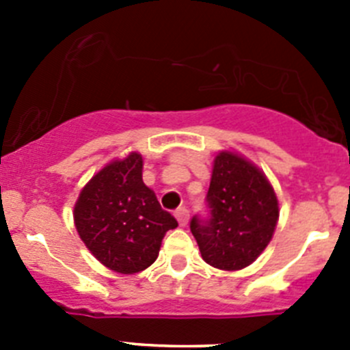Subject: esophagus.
I'll return each mask as SVG.
<instances>
[{
  "mask_svg": "<svg viewBox=\"0 0 350 350\" xmlns=\"http://www.w3.org/2000/svg\"><path fill=\"white\" fill-rule=\"evenodd\" d=\"M175 217H177L178 224L185 226V224H187V221H189V210H187V208L177 210V212H175Z\"/></svg>",
  "mask_w": 350,
  "mask_h": 350,
  "instance_id": "1",
  "label": "esophagus"
}]
</instances>
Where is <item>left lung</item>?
Returning <instances> with one entry per match:
<instances>
[{
	"label": "left lung",
	"mask_w": 350,
	"mask_h": 350,
	"mask_svg": "<svg viewBox=\"0 0 350 350\" xmlns=\"http://www.w3.org/2000/svg\"><path fill=\"white\" fill-rule=\"evenodd\" d=\"M206 202L208 221H191L203 261L224 271L252 265L279 222V200L267 175L242 154L221 150L213 159Z\"/></svg>",
	"instance_id": "obj_1"
}]
</instances>
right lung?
I'll list each match as a JSON object with an SVG mask.
<instances>
[{
    "label": "right lung",
    "mask_w": 350,
    "mask_h": 350,
    "mask_svg": "<svg viewBox=\"0 0 350 350\" xmlns=\"http://www.w3.org/2000/svg\"><path fill=\"white\" fill-rule=\"evenodd\" d=\"M142 170L138 152L110 161L83 185L73 208L80 240L103 267L122 275L150 267L166 231L178 226L144 184Z\"/></svg>",
    "instance_id": "right-lung-1"
}]
</instances>
